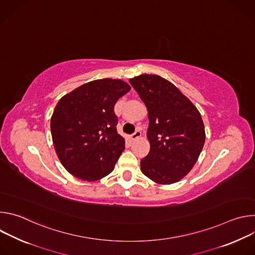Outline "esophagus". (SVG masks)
I'll use <instances>...</instances> for the list:
<instances>
[{"label": "esophagus", "mask_w": 255, "mask_h": 255, "mask_svg": "<svg viewBox=\"0 0 255 255\" xmlns=\"http://www.w3.org/2000/svg\"><path fill=\"white\" fill-rule=\"evenodd\" d=\"M141 136V131L140 130H136L132 135H131V139L132 140H135L137 138H139Z\"/></svg>", "instance_id": "esophagus-1"}]
</instances>
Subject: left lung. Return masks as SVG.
Listing matches in <instances>:
<instances>
[{
	"mask_svg": "<svg viewBox=\"0 0 255 255\" xmlns=\"http://www.w3.org/2000/svg\"><path fill=\"white\" fill-rule=\"evenodd\" d=\"M148 111L149 153L141 171L157 184L170 185L187 175L203 149L205 127L198 109L180 91L156 75L129 80Z\"/></svg>",
	"mask_w": 255,
	"mask_h": 255,
	"instance_id": "8db88e82",
	"label": "left lung"
}]
</instances>
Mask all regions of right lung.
I'll return each instance as SVG.
<instances>
[{"label":"right lung","mask_w":255,"mask_h":255,"mask_svg":"<svg viewBox=\"0 0 255 255\" xmlns=\"http://www.w3.org/2000/svg\"><path fill=\"white\" fill-rule=\"evenodd\" d=\"M130 89L121 80L103 79L58 101L50 121L52 141L61 164L72 175L95 181L114 169L125 148L114 107Z\"/></svg>","instance_id":"add662e5"}]
</instances>
